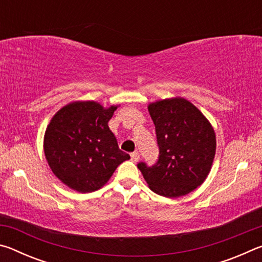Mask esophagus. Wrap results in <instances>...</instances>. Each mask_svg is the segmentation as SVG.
I'll list each match as a JSON object with an SVG mask.
<instances>
[{"mask_svg": "<svg viewBox=\"0 0 262 262\" xmlns=\"http://www.w3.org/2000/svg\"><path fill=\"white\" fill-rule=\"evenodd\" d=\"M130 157H132V161L136 163L140 159V155H139V152H137V151H134V152L130 154Z\"/></svg>", "mask_w": 262, "mask_h": 262, "instance_id": "34e87169", "label": "esophagus"}]
</instances>
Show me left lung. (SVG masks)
Wrapping results in <instances>:
<instances>
[{"label":"left lung","mask_w":262,"mask_h":262,"mask_svg":"<svg viewBox=\"0 0 262 262\" xmlns=\"http://www.w3.org/2000/svg\"><path fill=\"white\" fill-rule=\"evenodd\" d=\"M155 123L159 157L152 166L137 167L150 189L179 198L198 188L209 174L216 151L214 128L200 110L180 97L148 106Z\"/></svg>","instance_id":"8db88e82"}]
</instances>
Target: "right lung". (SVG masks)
Segmentation results:
<instances>
[{
	"mask_svg": "<svg viewBox=\"0 0 262 262\" xmlns=\"http://www.w3.org/2000/svg\"><path fill=\"white\" fill-rule=\"evenodd\" d=\"M118 106L74 101L57 111L47 126L43 151L51 170L69 188L95 192L130 156L119 149L108 121Z\"/></svg>",
	"mask_w": 262,
	"mask_h": 262,
	"instance_id": "obj_1",
	"label": "right lung"
}]
</instances>
